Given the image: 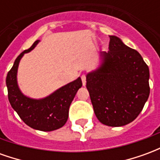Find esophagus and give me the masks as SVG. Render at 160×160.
<instances>
[{
    "mask_svg": "<svg viewBox=\"0 0 160 160\" xmlns=\"http://www.w3.org/2000/svg\"><path fill=\"white\" fill-rule=\"evenodd\" d=\"M81 80H82L83 86H86L87 85V76H86V74H82L81 75Z\"/></svg>",
    "mask_w": 160,
    "mask_h": 160,
    "instance_id": "esophagus-1",
    "label": "esophagus"
}]
</instances>
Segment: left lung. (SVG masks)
Listing matches in <instances>:
<instances>
[{"instance_id": "obj_1", "label": "left lung", "mask_w": 160, "mask_h": 160, "mask_svg": "<svg viewBox=\"0 0 160 160\" xmlns=\"http://www.w3.org/2000/svg\"><path fill=\"white\" fill-rule=\"evenodd\" d=\"M100 67L87 73V88L98 121L121 127L137 118L150 93L149 68L140 53L110 36Z\"/></svg>"}]
</instances>
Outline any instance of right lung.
Returning <instances> with one entry per match:
<instances>
[{
    "label": "right lung",
    "mask_w": 160,
    "mask_h": 160,
    "mask_svg": "<svg viewBox=\"0 0 160 160\" xmlns=\"http://www.w3.org/2000/svg\"><path fill=\"white\" fill-rule=\"evenodd\" d=\"M34 42L31 48L24 50L13 63L7 75L8 100L12 109L29 127L41 131H53L62 128L68 118V110L77 91L82 87L80 77L73 82L61 87L42 99H33L20 92L17 83V71L20 59L38 43Z\"/></svg>",
    "instance_id": "obj_1"
}]
</instances>
